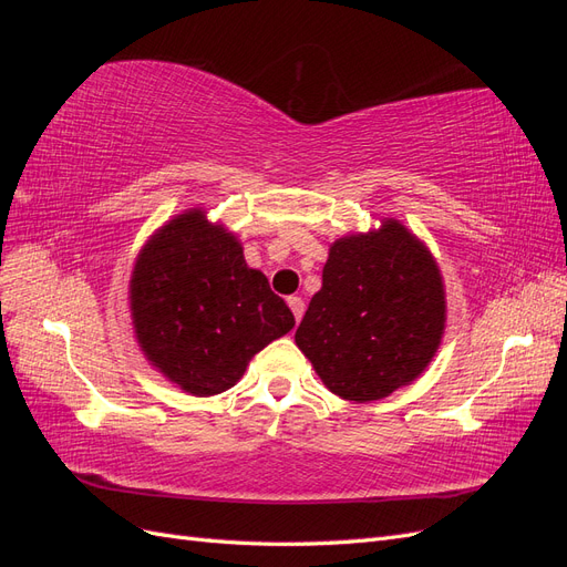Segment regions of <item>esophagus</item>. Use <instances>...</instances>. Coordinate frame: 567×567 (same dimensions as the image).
Listing matches in <instances>:
<instances>
[{"label":"esophagus","mask_w":567,"mask_h":567,"mask_svg":"<svg viewBox=\"0 0 567 567\" xmlns=\"http://www.w3.org/2000/svg\"><path fill=\"white\" fill-rule=\"evenodd\" d=\"M288 307H290V312H293L296 321L300 323V319H302V315H305V300H302L300 296H290V298H288Z\"/></svg>","instance_id":"1"}]
</instances>
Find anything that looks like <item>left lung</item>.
Masks as SVG:
<instances>
[{"instance_id": "obj_1", "label": "left lung", "mask_w": 567, "mask_h": 567, "mask_svg": "<svg viewBox=\"0 0 567 567\" xmlns=\"http://www.w3.org/2000/svg\"><path fill=\"white\" fill-rule=\"evenodd\" d=\"M321 281L296 346L340 400H383L433 362L447 293L435 255L400 219L336 238Z\"/></svg>"}]
</instances>
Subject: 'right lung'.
Instances as JSON below:
<instances>
[{
	"instance_id": "1",
	"label": "right lung",
	"mask_w": 567,
	"mask_h": 567,
	"mask_svg": "<svg viewBox=\"0 0 567 567\" xmlns=\"http://www.w3.org/2000/svg\"><path fill=\"white\" fill-rule=\"evenodd\" d=\"M134 338L146 362L194 398L234 388L250 359L296 326L244 246L203 208L148 236L130 277Z\"/></svg>"
}]
</instances>
